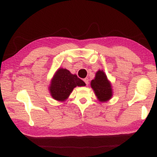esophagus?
Masks as SVG:
<instances>
[{
    "instance_id": "34e87169",
    "label": "esophagus",
    "mask_w": 157,
    "mask_h": 157,
    "mask_svg": "<svg viewBox=\"0 0 157 157\" xmlns=\"http://www.w3.org/2000/svg\"><path fill=\"white\" fill-rule=\"evenodd\" d=\"M89 79L88 78H86L84 79V82H85V83H86V85L89 84Z\"/></svg>"
}]
</instances>
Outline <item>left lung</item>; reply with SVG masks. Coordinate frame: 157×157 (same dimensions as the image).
Here are the masks:
<instances>
[{"instance_id": "obj_1", "label": "left lung", "mask_w": 157, "mask_h": 157, "mask_svg": "<svg viewBox=\"0 0 157 157\" xmlns=\"http://www.w3.org/2000/svg\"><path fill=\"white\" fill-rule=\"evenodd\" d=\"M91 86L100 102H106L112 96L111 84L103 71L99 70L96 73L94 79L91 82Z\"/></svg>"}]
</instances>
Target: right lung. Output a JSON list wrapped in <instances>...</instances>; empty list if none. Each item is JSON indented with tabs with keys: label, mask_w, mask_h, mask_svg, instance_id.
<instances>
[{
	"label": "right lung",
	"mask_w": 157,
	"mask_h": 157,
	"mask_svg": "<svg viewBox=\"0 0 157 157\" xmlns=\"http://www.w3.org/2000/svg\"><path fill=\"white\" fill-rule=\"evenodd\" d=\"M85 85L84 82L76 75L71 73L67 69L59 68L53 76L49 91L53 99L63 102L68 98L75 87Z\"/></svg>",
	"instance_id": "add662e5"
}]
</instances>
